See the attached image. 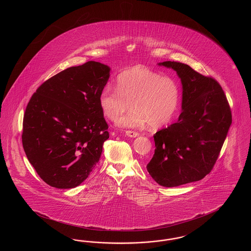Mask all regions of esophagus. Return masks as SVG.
Here are the masks:
<instances>
[{"instance_id": "34e87169", "label": "esophagus", "mask_w": 251, "mask_h": 251, "mask_svg": "<svg viewBox=\"0 0 251 251\" xmlns=\"http://www.w3.org/2000/svg\"><path fill=\"white\" fill-rule=\"evenodd\" d=\"M126 135L129 137H137L139 135V133L136 131H126Z\"/></svg>"}]
</instances>
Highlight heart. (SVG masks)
Here are the masks:
<instances>
[{
    "label": "heart",
    "instance_id": "b5f03b06",
    "mask_svg": "<svg viewBox=\"0 0 251 251\" xmlns=\"http://www.w3.org/2000/svg\"><path fill=\"white\" fill-rule=\"evenodd\" d=\"M118 87L108 84L100 95V105L109 120H117L132 106L133 110L119 120L123 127L151 129L167 124L179 106L178 82L149 68L137 66L121 72Z\"/></svg>",
    "mask_w": 251,
    "mask_h": 251
}]
</instances>
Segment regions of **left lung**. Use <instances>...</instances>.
I'll use <instances>...</instances> for the list:
<instances>
[{"mask_svg": "<svg viewBox=\"0 0 251 251\" xmlns=\"http://www.w3.org/2000/svg\"><path fill=\"white\" fill-rule=\"evenodd\" d=\"M158 65L177 72L182 85V111L176 123L153 135L156 149L147 170L158 184L175 187L211 172L227 137L231 111L214 78L179 62Z\"/></svg>", "mask_w": 251, "mask_h": 251, "instance_id": "1", "label": "left lung"}]
</instances>
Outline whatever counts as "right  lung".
<instances>
[{
    "label": "right lung",
    "instance_id": "obj_1",
    "mask_svg": "<svg viewBox=\"0 0 251 251\" xmlns=\"http://www.w3.org/2000/svg\"><path fill=\"white\" fill-rule=\"evenodd\" d=\"M110 68L95 61L72 67L41 84L25 110L23 146L47 184L80 185L99 162L109 138L100 105Z\"/></svg>",
    "mask_w": 251,
    "mask_h": 251
}]
</instances>
